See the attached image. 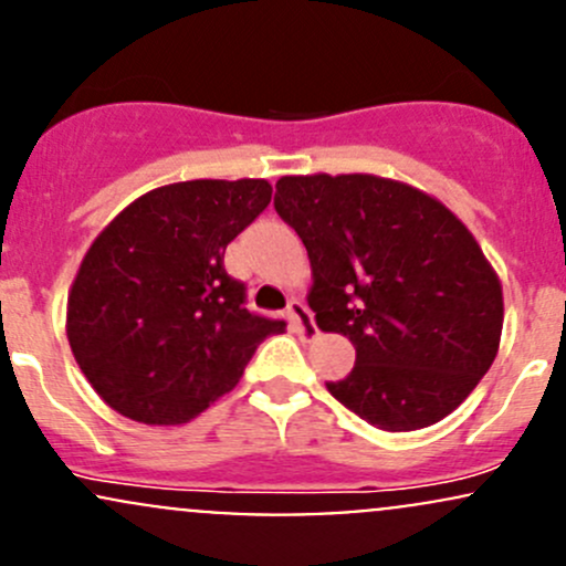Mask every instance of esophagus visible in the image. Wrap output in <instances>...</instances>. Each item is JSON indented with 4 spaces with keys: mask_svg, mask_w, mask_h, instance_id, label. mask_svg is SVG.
<instances>
[{
    "mask_svg": "<svg viewBox=\"0 0 566 566\" xmlns=\"http://www.w3.org/2000/svg\"><path fill=\"white\" fill-rule=\"evenodd\" d=\"M287 317H290V323L295 325V331L301 333V338H314L319 333L317 325H314L312 308H308L303 301L287 303Z\"/></svg>",
    "mask_w": 566,
    "mask_h": 566,
    "instance_id": "esophagus-1",
    "label": "esophagus"
}]
</instances>
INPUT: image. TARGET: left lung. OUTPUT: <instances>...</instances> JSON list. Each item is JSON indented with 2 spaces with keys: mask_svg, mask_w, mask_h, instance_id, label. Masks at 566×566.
I'll use <instances>...</instances> for the list:
<instances>
[{
  "mask_svg": "<svg viewBox=\"0 0 566 566\" xmlns=\"http://www.w3.org/2000/svg\"><path fill=\"white\" fill-rule=\"evenodd\" d=\"M273 208L312 260L308 306L355 347L331 396L382 431L448 418L499 349L502 284L461 219L377 176H284Z\"/></svg>",
  "mask_w": 566,
  "mask_h": 566,
  "instance_id": "left-lung-1",
  "label": "left lung"
}]
</instances>
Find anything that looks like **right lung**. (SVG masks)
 <instances>
[{"label": "right lung", "instance_id": "add662e5", "mask_svg": "<svg viewBox=\"0 0 566 566\" xmlns=\"http://www.w3.org/2000/svg\"><path fill=\"white\" fill-rule=\"evenodd\" d=\"M271 203L265 178L168 184L118 213L86 252L67 338L108 407L148 426L198 418L284 319L252 314L224 249Z\"/></svg>", "mask_w": 566, "mask_h": 566}]
</instances>
